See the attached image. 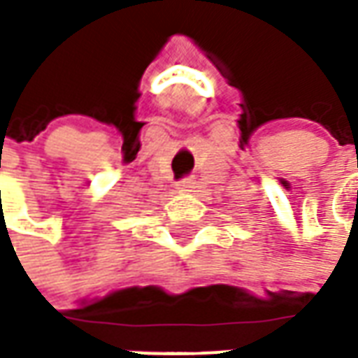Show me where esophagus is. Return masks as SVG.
<instances>
[{
  "mask_svg": "<svg viewBox=\"0 0 358 358\" xmlns=\"http://www.w3.org/2000/svg\"><path fill=\"white\" fill-rule=\"evenodd\" d=\"M195 189V179H183L179 185H177V191L179 193H191Z\"/></svg>",
  "mask_w": 358,
  "mask_h": 358,
  "instance_id": "1",
  "label": "esophagus"
}]
</instances>
